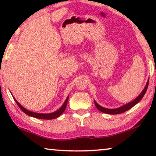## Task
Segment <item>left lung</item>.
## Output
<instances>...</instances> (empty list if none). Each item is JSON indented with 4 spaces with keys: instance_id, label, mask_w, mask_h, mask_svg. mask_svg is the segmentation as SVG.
<instances>
[{
    "instance_id": "8db88e82",
    "label": "left lung",
    "mask_w": 156,
    "mask_h": 156,
    "mask_svg": "<svg viewBox=\"0 0 156 156\" xmlns=\"http://www.w3.org/2000/svg\"><path fill=\"white\" fill-rule=\"evenodd\" d=\"M149 79H148V81L146 84V85H145L144 89L142 90L141 93L140 94L139 96L137 97L136 98H135L133 100H132L131 102H129V103H127V104L122 105V106H121L120 107L115 108V109H108V108H105V107L100 106V105L98 104L96 102V100H94L95 105H96L97 109L99 111H100V112L102 113H107V114H112V115L119 114V113H122L123 112H125L127 110L130 109L131 108H132L133 106H135L136 104H138V102L142 100V98H143V96H144V94H145V93H146V91L147 90L148 84H149Z\"/></svg>"
}]
</instances>
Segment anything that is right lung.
<instances>
[{
    "instance_id": "obj_1",
    "label": "right lung",
    "mask_w": 156,
    "mask_h": 156,
    "mask_svg": "<svg viewBox=\"0 0 156 156\" xmlns=\"http://www.w3.org/2000/svg\"><path fill=\"white\" fill-rule=\"evenodd\" d=\"M14 98V100L16 102V104L18 105V106L20 108V109L24 112L25 114H27L30 116H31V117L36 118H38V119H43V120H52V119H55L60 116L62 113L65 112V110L66 109V107H67V102H68V99H69V96H67V98H66L65 101L63 105H62V107L60 108L59 109H58L56 112H53V113H35V112H32L31 111H29L27 109H25V107H23L22 105H21L19 102H18L15 99V98Z\"/></svg>"
}]
</instances>
